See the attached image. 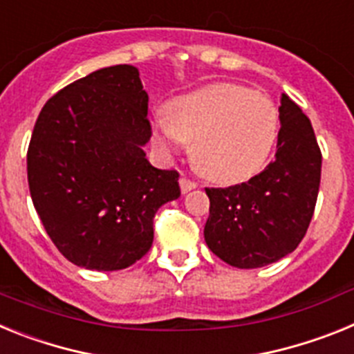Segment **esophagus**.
<instances>
[{"label":"esophagus","mask_w":354,"mask_h":354,"mask_svg":"<svg viewBox=\"0 0 354 354\" xmlns=\"http://www.w3.org/2000/svg\"><path fill=\"white\" fill-rule=\"evenodd\" d=\"M180 189H183V193H187V192H192V189H195L198 184L195 183V180L192 179H186V177H180Z\"/></svg>","instance_id":"1"}]
</instances>
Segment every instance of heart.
Returning <instances> with one entry per match:
<instances>
[{
	"mask_svg": "<svg viewBox=\"0 0 354 354\" xmlns=\"http://www.w3.org/2000/svg\"><path fill=\"white\" fill-rule=\"evenodd\" d=\"M280 127L270 97L232 83H216L180 95L154 124L162 152L192 143L195 167L214 183L245 180L264 167Z\"/></svg>",
	"mask_w": 354,
	"mask_h": 354,
	"instance_id": "b5f03b06",
	"label": "heart"
}]
</instances>
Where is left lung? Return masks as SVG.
I'll use <instances>...</instances> for the list:
<instances>
[{"label": "left lung", "mask_w": 354, "mask_h": 354, "mask_svg": "<svg viewBox=\"0 0 354 354\" xmlns=\"http://www.w3.org/2000/svg\"><path fill=\"white\" fill-rule=\"evenodd\" d=\"M277 158L246 183L205 187V243L234 268H262L298 248L314 216L321 149L298 104L282 95Z\"/></svg>", "instance_id": "obj_1"}]
</instances>
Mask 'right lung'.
Here are the masks:
<instances>
[{
	"mask_svg": "<svg viewBox=\"0 0 354 354\" xmlns=\"http://www.w3.org/2000/svg\"><path fill=\"white\" fill-rule=\"evenodd\" d=\"M149 95L133 65L99 68L44 104L28 147V184L55 246L72 264L129 268L152 246V218L179 198V171L158 170Z\"/></svg>",
	"mask_w": 354,
	"mask_h": 354,
	"instance_id": "add662e5",
	"label": "right lung"
}]
</instances>
